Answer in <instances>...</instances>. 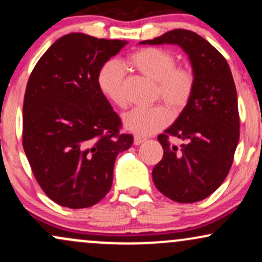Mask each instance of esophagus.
I'll return each mask as SVG.
<instances>
[{"mask_svg":"<svg viewBox=\"0 0 262 262\" xmlns=\"http://www.w3.org/2000/svg\"><path fill=\"white\" fill-rule=\"evenodd\" d=\"M146 139L143 137H139V135H135L134 137V145H140L141 143H144Z\"/></svg>","mask_w":262,"mask_h":262,"instance_id":"34e87169","label":"esophagus"}]
</instances>
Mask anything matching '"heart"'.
<instances>
[{
	"label": "heart",
	"mask_w": 262,
	"mask_h": 262,
	"mask_svg": "<svg viewBox=\"0 0 262 262\" xmlns=\"http://www.w3.org/2000/svg\"><path fill=\"white\" fill-rule=\"evenodd\" d=\"M129 62L148 79L155 81V98L166 106L134 108L123 117V125L137 135H151L170 123V113L179 116L192 100L196 76L188 66L176 65V56L160 48H143L129 56ZM125 73L117 61H108L100 69L97 85L102 95L117 107L127 106L124 91Z\"/></svg>",
	"instance_id": "obj_1"
}]
</instances>
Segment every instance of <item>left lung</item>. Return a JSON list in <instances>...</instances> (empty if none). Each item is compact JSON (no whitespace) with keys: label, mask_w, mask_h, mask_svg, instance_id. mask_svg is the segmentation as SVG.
Listing matches in <instances>:
<instances>
[{"label":"left lung","mask_w":262,"mask_h":262,"mask_svg":"<svg viewBox=\"0 0 262 262\" xmlns=\"http://www.w3.org/2000/svg\"><path fill=\"white\" fill-rule=\"evenodd\" d=\"M177 44L188 54L196 76L192 100L158 137L164 148L152 170L156 188L179 203L207 198L229 173L240 135L237 96L227 60L197 33L173 29L140 44ZM170 137L184 140L180 148Z\"/></svg>","instance_id":"8db88e82"}]
</instances>
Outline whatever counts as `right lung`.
Segmentation results:
<instances>
[{
  "label": "right lung",
  "mask_w": 262,
  "mask_h": 262,
  "mask_svg": "<svg viewBox=\"0 0 262 262\" xmlns=\"http://www.w3.org/2000/svg\"><path fill=\"white\" fill-rule=\"evenodd\" d=\"M127 40L70 33L33 69L23 102V149L50 200L79 209L112 187L117 155L133 144L97 85L100 69Z\"/></svg>",
  "instance_id": "right-lung-1"
}]
</instances>
